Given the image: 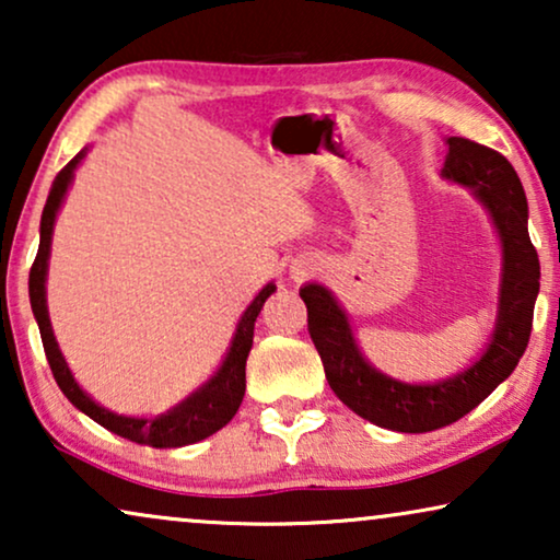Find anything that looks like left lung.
I'll use <instances>...</instances> for the list:
<instances>
[{
  "label": "left lung",
  "mask_w": 560,
  "mask_h": 560,
  "mask_svg": "<svg viewBox=\"0 0 560 560\" xmlns=\"http://www.w3.org/2000/svg\"><path fill=\"white\" fill-rule=\"evenodd\" d=\"M443 175L469 186L502 240L500 318L492 343L469 370L435 385H405L372 370L359 354L349 320L320 285L301 288L308 308V331L336 397L370 423L400 433H428L471 412L515 370L533 331V308L540 290V262L527 234L523 183L510 160L485 144L448 137Z\"/></svg>",
  "instance_id": "8db88e82"
}]
</instances>
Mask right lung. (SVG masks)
Listing matches in <instances>:
<instances>
[{
	"mask_svg": "<svg viewBox=\"0 0 560 560\" xmlns=\"http://www.w3.org/2000/svg\"><path fill=\"white\" fill-rule=\"evenodd\" d=\"M83 152H79L63 171L56 175L52 188L45 201L43 219H40V247H37V257L33 267H30V303H33V313L40 326V339L45 357H48L50 372L56 377L58 387L63 389V395L71 400L81 412H86L91 420H96L98 425H104L106 431L121 435V439L142 443V446L152 448H178L188 446V443L209 439L211 433H217L219 428H224L229 420L234 418V412L240 410L244 387H247V357L252 349V336H255V320L262 311L267 298L275 293V285H265L259 290V295L252 301V305L244 311V316L236 326L232 349L224 359V364L219 366V372L206 382V385L183 400L178 408L167 410L165 416L158 418H125L117 412L104 410L102 405H96L83 389L75 385L71 370H68L63 354H60L56 336H52L50 318H48V305H45V272H48V257H50V236L52 224H56V213L63 203V196L68 190V183L73 178L75 165L81 163Z\"/></svg>",
	"mask_w": 560,
	"mask_h": 560,
	"instance_id": "right-lung-1",
	"label": "right lung"
}]
</instances>
